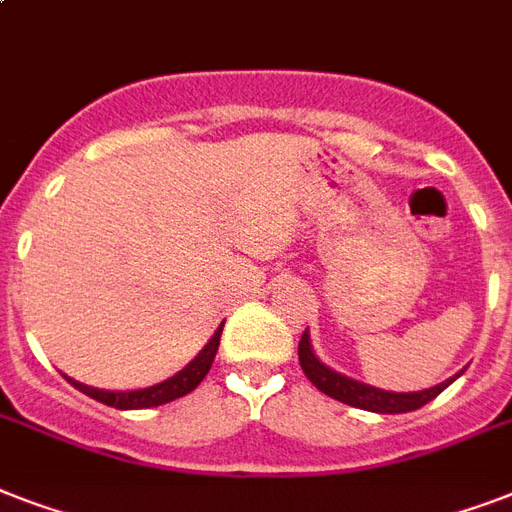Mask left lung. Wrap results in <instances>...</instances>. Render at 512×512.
<instances>
[{"mask_svg": "<svg viewBox=\"0 0 512 512\" xmlns=\"http://www.w3.org/2000/svg\"><path fill=\"white\" fill-rule=\"evenodd\" d=\"M297 356H300V366H303L305 377H308L321 393H327L329 398H337L342 404L377 414L414 412V409H420V406H425L428 401H433L441 390L449 388L454 382V377H460V374H454L452 380L441 382V385H433V388L417 390V393H393V390L374 388V385H366V382H358L353 380V377H345V374L329 369L327 364H321L319 358H316V353H313L308 332L300 337Z\"/></svg>", "mask_w": 512, "mask_h": 512, "instance_id": "obj_1", "label": "left lung"}]
</instances>
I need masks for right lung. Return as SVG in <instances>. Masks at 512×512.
Listing matches in <instances>:
<instances>
[{
    "mask_svg": "<svg viewBox=\"0 0 512 512\" xmlns=\"http://www.w3.org/2000/svg\"><path fill=\"white\" fill-rule=\"evenodd\" d=\"M225 324V321H223ZM223 324L217 327V332L212 335V340L199 350V356L193 358L191 364L180 369L177 374H172L170 380L156 382L151 388H140V390H100V388H90V385H82V382L71 380L66 377L76 390H82L84 396L95 398L100 404L114 406V409H151V406H162L170 404L175 398H183L185 393H191L196 385H199L204 377H207L209 366L215 361L217 345H220V335H223Z\"/></svg>",
    "mask_w": 512,
    "mask_h": 512,
    "instance_id": "1",
    "label": "right lung"
}]
</instances>
